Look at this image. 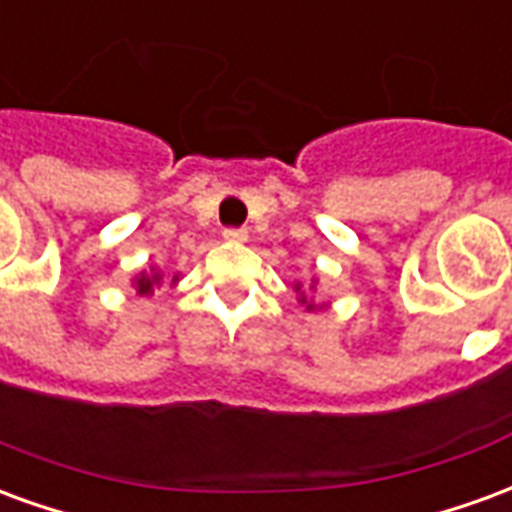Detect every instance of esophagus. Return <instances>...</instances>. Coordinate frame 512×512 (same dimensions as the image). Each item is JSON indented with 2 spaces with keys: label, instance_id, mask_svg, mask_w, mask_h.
Returning a JSON list of instances; mask_svg holds the SVG:
<instances>
[{
  "label": "esophagus",
  "instance_id": "obj_1",
  "mask_svg": "<svg viewBox=\"0 0 512 512\" xmlns=\"http://www.w3.org/2000/svg\"><path fill=\"white\" fill-rule=\"evenodd\" d=\"M222 235H224V241H233V244H241V241H246V230H238V227H227Z\"/></svg>",
  "mask_w": 512,
  "mask_h": 512
}]
</instances>
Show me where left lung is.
<instances>
[{
	"mask_svg": "<svg viewBox=\"0 0 512 512\" xmlns=\"http://www.w3.org/2000/svg\"><path fill=\"white\" fill-rule=\"evenodd\" d=\"M296 290H299V301H301V304H307V310H315V304H312V301H307V296L301 293V282H296Z\"/></svg>",
	"mask_w": 512,
	"mask_h": 512,
	"instance_id": "obj_1",
	"label": "left lung"
}]
</instances>
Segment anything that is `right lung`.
<instances>
[{"mask_svg":"<svg viewBox=\"0 0 512 512\" xmlns=\"http://www.w3.org/2000/svg\"><path fill=\"white\" fill-rule=\"evenodd\" d=\"M158 282H161V274H158V271L156 274H150V277H147V274H139L134 282V288L139 296H150V293H153V285H158ZM172 282H178V277H172Z\"/></svg>","mask_w":512,"mask_h":512,"instance_id":"right-lung-1","label":"right lung"}]
</instances>
